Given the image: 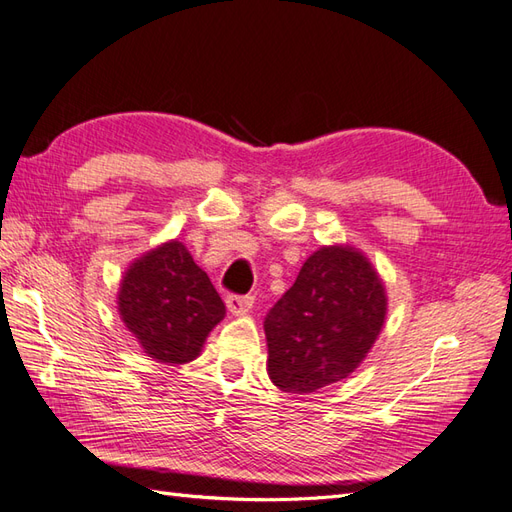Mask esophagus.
<instances>
[{"mask_svg": "<svg viewBox=\"0 0 512 512\" xmlns=\"http://www.w3.org/2000/svg\"><path fill=\"white\" fill-rule=\"evenodd\" d=\"M253 296H242V294H229L227 296V307L229 312L235 316H244L253 310Z\"/></svg>", "mask_w": 512, "mask_h": 512, "instance_id": "obj_1", "label": "esophagus"}]
</instances>
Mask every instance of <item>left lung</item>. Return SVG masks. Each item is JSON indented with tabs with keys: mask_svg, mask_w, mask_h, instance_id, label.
I'll return each instance as SVG.
<instances>
[{
	"mask_svg": "<svg viewBox=\"0 0 512 512\" xmlns=\"http://www.w3.org/2000/svg\"><path fill=\"white\" fill-rule=\"evenodd\" d=\"M386 318V292L368 259L323 246L266 314L268 375L285 392H314L349 377Z\"/></svg>",
	"mask_w": 512,
	"mask_h": 512,
	"instance_id": "obj_1",
	"label": "left lung"
}]
</instances>
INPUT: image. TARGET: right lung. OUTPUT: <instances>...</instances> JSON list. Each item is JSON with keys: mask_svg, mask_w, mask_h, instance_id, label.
Returning a JSON list of instances; mask_svg holds the SVG:
<instances>
[{"mask_svg": "<svg viewBox=\"0 0 512 512\" xmlns=\"http://www.w3.org/2000/svg\"><path fill=\"white\" fill-rule=\"evenodd\" d=\"M117 305L144 351L165 364L192 362L227 314L207 272L181 242H168L137 259L124 275Z\"/></svg>", "mask_w": 512, "mask_h": 512, "instance_id": "1", "label": "right lung"}]
</instances>
